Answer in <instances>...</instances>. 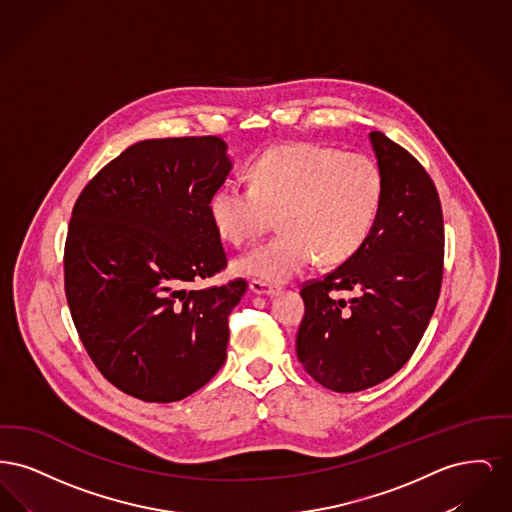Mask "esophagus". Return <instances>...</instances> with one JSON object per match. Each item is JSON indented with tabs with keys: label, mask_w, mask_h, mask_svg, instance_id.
I'll use <instances>...</instances> for the list:
<instances>
[{
	"label": "esophagus",
	"mask_w": 512,
	"mask_h": 512,
	"mask_svg": "<svg viewBox=\"0 0 512 512\" xmlns=\"http://www.w3.org/2000/svg\"><path fill=\"white\" fill-rule=\"evenodd\" d=\"M249 290L253 293H257V295H276V293L280 292L278 286H272V284L263 282V280H251Z\"/></svg>",
	"instance_id": "obj_1"
}]
</instances>
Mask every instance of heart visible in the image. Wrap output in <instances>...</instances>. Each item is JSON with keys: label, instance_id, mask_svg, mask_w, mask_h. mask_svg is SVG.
I'll list each match as a JSON object with an SVG mask.
<instances>
[{"label": "heart", "instance_id": "obj_1", "mask_svg": "<svg viewBox=\"0 0 512 512\" xmlns=\"http://www.w3.org/2000/svg\"><path fill=\"white\" fill-rule=\"evenodd\" d=\"M384 178L363 153L286 144L251 167V186L228 182L211 199V219L230 244L259 238L280 215L276 238L234 261V270L286 282L320 259L336 265L359 251L378 219Z\"/></svg>", "mask_w": 512, "mask_h": 512}]
</instances>
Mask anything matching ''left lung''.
<instances>
[{"instance_id":"left-lung-1","label":"left lung","mask_w":512,"mask_h":512,"mask_svg":"<svg viewBox=\"0 0 512 512\" xmlns=\"http://www.w3.org/2000/svg\"><path fill=\"white\" fill-rule=\"evenodd\" d=\"M384 195L365 244L322 280L305 282L297 359L324 388L363 391L405 365L434 315L443 276L438 190L413 155L370 132ZM351 291V300L335 293Z\"/></svg>"}]
</instances>
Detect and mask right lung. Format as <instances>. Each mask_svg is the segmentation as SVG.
Returning <instances> with one entry per match:
<instances>
[{
  "label": "right lung",
  "mask_w": 512,
  "mask_h": 512,
  "mask_svg": "<svg viewBox=\"0 0 512 512\" xmlns=\"http://www.w3.org/2000/svg\"><path fill=\"white\" fill-rule=\"evenodd\" d=\"M217 136L124 149L74 203L65 293L99 372L147 403L180 401L226 359L228 315L244 278L190 290L226 268L211 199L232 161Z\"/></svg>",
  "instance_id": "obj_1"
}]
</instances>
